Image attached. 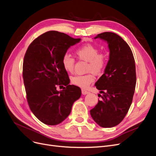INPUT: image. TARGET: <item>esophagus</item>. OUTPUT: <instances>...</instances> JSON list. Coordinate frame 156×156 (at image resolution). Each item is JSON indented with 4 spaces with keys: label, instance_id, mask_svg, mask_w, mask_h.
Listing matches in <instances>:
<instances>
[{
    "label": "esophagus",
    "instance_id": "obj_1",
    "mask_svg": "<svg viewBox=\"0 0 156 156\" xmlns=\"http://www.w3.org/2000/svg\"><path fill=\"white\" fill-rule=\"evenodd\" d=\"M90 92L86 91V90H82V94L83 95H86V94H88Z\"/></svg>",
    "mask_w": 156,
    "mask_h": 156
}]
</instances>
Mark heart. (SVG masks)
I'll list each match as a JSON object with an SVG mask.
<instances>
[{"label": "heart", "instance_id": "b5f03b06", "mask_svg": "<svg viewBox=\"0 0 156 156\" xmlns=\"http://www.w3.org/2000/svg\"><path fill=\"white\" fill-rule=\"evenodd\" d=\"M99 50L91 44H86L79 47L76 54L80 59L88 62V71L95 75L101 73L107 65V58L104 54H98ZM61 63L65 70L72 73L74 68L75 59L69 54L64 55L61 59ZM94 80V76L91 73L77 75L72 77L71 82L73 84L81 88H87Z\"/></svg>", "mask_w": 156, "mask_h": 156}]
</instances>
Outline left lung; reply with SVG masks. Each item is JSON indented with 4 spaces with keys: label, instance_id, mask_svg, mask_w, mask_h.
Returning <instances> with one entry per match:
<instances>
[{
    "label": "left lung",
    "instance_id": "obj_1",
    "mask_svg": "<svg viewBox=\"0 0 156 156\" xmlns=\"http://www.w3.org/2000/svg\"><path fill=\"white\" fill-rule=\"evenodd\" d=\"M106 41L109 59L104 73L95 83L102 95L90 114L102 127H113L125 118L133 102L136 74L135 61L131 49L120 36L105 32L95 38Z\"/></svg>",
    "mask_w": 156,
    "mask_h": 156
}]
</instances>
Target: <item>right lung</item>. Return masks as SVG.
I'll return each mask as SVG.
<instances>
[{"instance_id":"1","label":"right lung","mask_w":156,"mask_h":156,"mask_svg":"<svg viewBox=\"0 0 156 156\" xmlns=\"http://www.w3.org/2000/svg\"><path fill=\"white\" fill-rule=\"evenodd\" d=\"M80 41L63 33L48 31L30 43L24 55L23 79L27 102L35 116L47 125L65 120L81 95L80 88L69 84L61 63L67 50ZM58 85L66 87L59 92Z\"/></svg>"}]
</instances>
